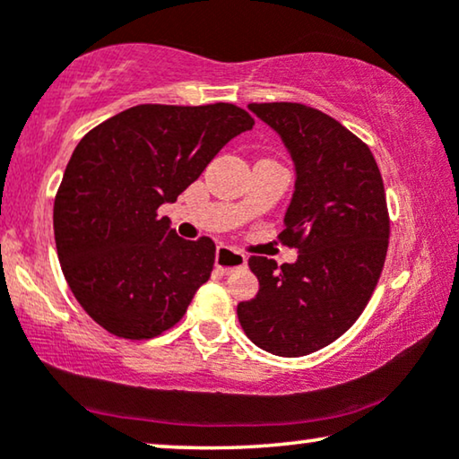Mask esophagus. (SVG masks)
<instances>
[{
    "label": "esophagus",
    "mask_w": 459,
    "mask_h": 459,
    "mask_svg": "<svg viewBox=\"0 0 459 459\" xmlns=\"http://www.w3.org/2000/svg\"><path fill=\"white\" fill-rule=\"evenodd\" d=\"M215 267L221 273H231L236 269L247 267V255L231 247H219L215 255Z\"/></svg>",
    "instance_id": "esophagus-1"
}]
</instances>
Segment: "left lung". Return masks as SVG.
Here are the masks:
<instances>
[{"instance_id":"left-lung-1","label":"left lung","mask_w":459,"mask_h":459,"mask_svg":"<svg viewBox=\"0 0 459 459\" xmlns=\"http://www.w3.org/2000/svg\"><path fill=\"white\" fill-rule=\"evenodd\" d=\"M284 140L297 167L280 240L297 263L250 256L255 299L238 305L242 330L267 353L309 355L334 342L366 309L385 267L391 219L366 142L325 112L297 102L248 104Z\"/></svg>"}]
</instances>
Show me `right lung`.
<instances>
[{"label":"right lung","instance_id":"obj_1","mask_svg":"<svg viewBox=\"0 0 459 459\" xmlns=\"http://www.w3.org/2000/svg\"><path fill=\"white\" fill-rule=\"evenodd\" d=\"M255 118L236 104H140L77 143L54 200L62 273L93 322L146 341L184 317L211 278L215 242L184 240L159 206L175 203Z\"/></svg>","mask_w":459,"mask_h":459}]
</instances>
